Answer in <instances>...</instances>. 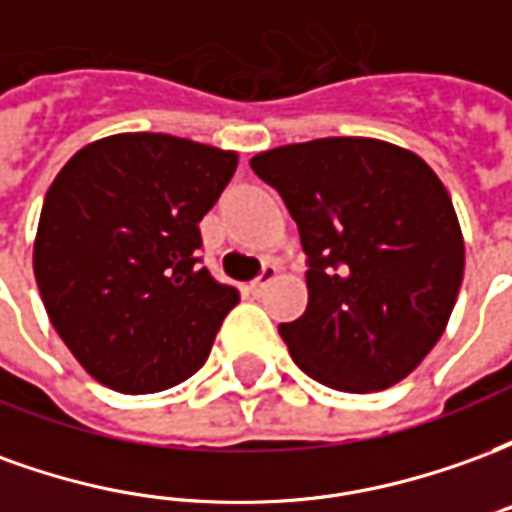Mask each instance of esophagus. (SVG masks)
Instances as JSON below:
<instances>
[{"mask_svg": "<svg viewBox=\"0 0 512 512\" xmlns=\"http://www.w3.org/2000/svg\"><path fill=\"white\" fill-rule=\"evenodd\" d=\"M277 274H279L277 266H271V263H268V266H263V271H260V277H257L255 282L249 285V290H252V293H263V290H266L268 285L277 279Z\"/></svg>", "mask_w": 512, "mask_h": 512, "instance_id": "esophagus-1", "label": "esophagus"}]
</instances>
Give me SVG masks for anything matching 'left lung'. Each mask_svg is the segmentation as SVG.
<instances>
[{
    "mask_svg": "<svg viewBox=\"0 0 512 512\" xmlns=\"http://www.w3.org/2000/svg\"><path fill=\"white\" fill-rule=\"evenodd\" d=\"M307 252V310L279 334L293 362L340 392H378L417 370L447 329L463 235L439 175L406 147L326 136L257 153Z\"/></svg>",
    "mask_w": 512,
    "mask_h": 512,
    "instance_id": "8db88e82",
    "label": "left lung"
}]
</instances>
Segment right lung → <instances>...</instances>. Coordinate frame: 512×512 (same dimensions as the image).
I'll return each instance as SVG.
<instances>
[{"label": "right lung", "instance_id": "obj_1", "mask_svg": "<svg viewBox=\"0 0 512 512\" xmlns=\"http://www.w3.org/2000/svg\"><path fill=\"white\" fill-rule=\"evenodd\" d=\"M238 153L169 134L84 145L46 191L32 268L76 362L123 395L194 376L238 290L200 268L202 216Z\"/></svg>", "mask_w": 512, "mask_h": 512}]
</instances>
